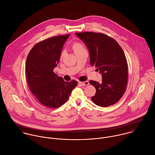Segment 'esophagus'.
<instances>
[{"mask_svg": "<svg viewBox=\"0 0 155 155\" xmlns=\"http://www.w3.org/2000/svg\"><path fill=\"white\" fill-rule=\"evenodd\" d=\"M78 84H79L80 85H81V86H87V85H89V81H83V82H81V81H80V82H78Z\"/></svg>", "mask_w": 155, "mask_h": 155, "instance_id": "1", "label": "esophagus"}]
</instances>
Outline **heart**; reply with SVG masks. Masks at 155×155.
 I'll return each instance as SVG.
<instances>
[{"label":"heart","mask_w":155,"mask_h":155,"mask_svg":"<svg viewBox=\"0 0 155 155\" xmlns=\"http://www.w3.org/2000/svg\"><path fill=\"white\" fill-rule=\"evenodd\" d=\"M72 47H73V49H74V51L75 53H76L77 52H79V51L85 49L84 47L83 46V45L81 43H79V42H76V43H74ZM64 54H65V50H63L61 52V54H60L61 58L64 56Z\"/></svg>","instance_id":"1"}]
</instances>
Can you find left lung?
Listing matches in <instances>:
<instances>
[{
  "label": "left lung",
  "instance_id": "obj_1",
  "mask_svg": "<svg viewBox=\"0 0 155 155\" xmlns=\"http://www.w3.org/2000/svg\"><path fill=\"white\" fill-rule=\"evenodd\" d=\"M75 34L86 44L91 65L102 74V83L91 80L96 89L91 98L97 106L108 107L117 103L126 90L128 65L123 50L112 37L100 32H83Z\"/></svg>",
  "mask_w": 155,
  "mask_h": 155
}]
</instances>
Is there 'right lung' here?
I'll return each instance as SVG.
<instances>
[{"mask_svg": "<svg viewBox=\"0 0 155 155\" xmlns=\"http://www.w3.org/2000/svg\"><path fill=\"white\" fill-rule=\"evenodd\" d=\"M69 34L54 36L35 44L26 61V75L29 87L43 105L57 108L64 104L77 81L66 82L54 73L62 48Z\"/></svg>", "mask_w": 155, "mask_h": 155, "instance_id": "obj_1", "label": "right lung"}]
</instances>
